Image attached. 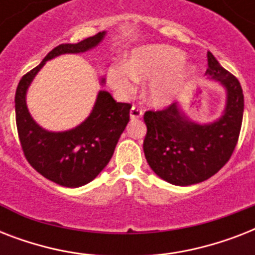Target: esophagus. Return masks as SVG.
Returning a JSON list of instances; mask_svg holds the SVG:
<instances>
[{
	"label": "esophagus",
	"instance_id": "34e87169",
	"mask_svg": "<svg viewBox=\"0 0 255 255\" xmlns=\"http://www.w3.org/2000/svg\"><path fill=\"white\" fill-rule=\"evenodd\" d=\"M129 115H131V119H133V120L140 119V118L143 116V108L137 107V106H133V107L131 108Z\"/></svg>",
	"mask_w": 255,
	"mask_h": 255
}]
</instances>
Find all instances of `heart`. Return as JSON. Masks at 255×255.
I'll use <instances>...</instances> for the list:
<instances>
[{
	"label": "heart",
	"mask_w": 255,
	"mask_h": 255,
	"mask_svg": "<svg viewBox=\"0 0 255 255\" xmlns=\"http://www.w3.org/2000/svg\"><path fill=\"white\" fill-rule=\"evenodd\" d=\"M184 61V54L168 46H152L133 53L129 69L124 65L108 69V83L115 91L127 95L135 87V78L152 82L149 96L152 103L163 106L174 99L181 90L185 73H178L176 67ZM174 71L172 72L171 70Z\"/></svg>",
	"instance_id": "b5f03b06"
}]
</instances>
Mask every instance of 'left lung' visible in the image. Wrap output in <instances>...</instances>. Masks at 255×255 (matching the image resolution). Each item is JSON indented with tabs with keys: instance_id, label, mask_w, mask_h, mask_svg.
<instances>
[{
	"instance_id": "left-lung-1",
	"label": "left lung",
	"mask_w": 255,
	"mask_h": 255,
	"mask_svg": "<svg viewBox=\"0 0 255 255\" xmlns=\"http://www.w3.org/2000/svg\"><path fill=\"white\" fill-rule=\"evenodd\" d=\"M208 66L206 74L221 82L228 91L221 119L198 126L186 120L174 103L144 114L145 159L159 177L173 185H192L212 177L229 161L238 143L244 118L242 87L210 51Z\"/></svg>"
}]
</instances>
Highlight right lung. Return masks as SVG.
Returning a JSON list of instances; mask_svg holds the SVG:
<instances>
[{"instance_id": "1", "label": "right lung", "mask_w": 255, "mask_h": 255, "mask_svg": "<svg viewBox=\"0 0 255 255\" xmlns=\"http://www.w3.org/2000/svg\"><path fill=\"white\" fill-rule=\"evenodd\" d=\"M104 33L78 43H62L21 78L15 91V123L26 160L38 173L58 185L78 188L92 181L111 160L120 135L129 122V103L116 102L100 91L86 122L66 132H47L30 116L26 90L46 61L65 53H83L102 41Z\"/></svg>"}]
</instances>
